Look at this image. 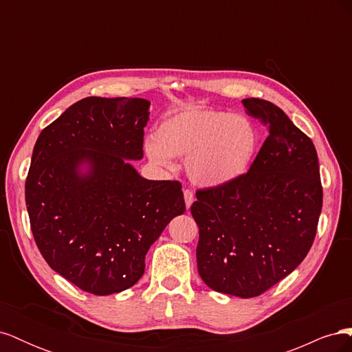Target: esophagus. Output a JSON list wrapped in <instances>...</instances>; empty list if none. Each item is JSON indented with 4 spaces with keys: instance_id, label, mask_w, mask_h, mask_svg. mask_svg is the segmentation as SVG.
Masks as SVG:
<instances>
[{
    "instance_id": "obj_1",
    "label": "esophagus",
    "mask_w": 352,
    "mask_h": 352,
    "mask_svg": "<svg viewBox=\"0 0 352 352\" xmlns=\"http://www.w3.org/2000/svg\"><path fill=\"white\" fill-rule=\"evenodd\" d=\"M184 198H185L186 208H189L190 206H192V202H194V192H192V190L185 189V190H184Z\"/></svg>"
}]
</instances>
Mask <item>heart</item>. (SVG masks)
I'll return each instance as SVG.
<instances>
[{
    "mask_svg": "<svg viewBox=\"0 0 352 352\" xmlns=\"http://www.w3.org/2000/svg\"><path fill=\"white\" fill-rule=\"evenodd\" d=\"M258 142L257 127L247 116L189 109L160 123L155 138H148L144 148L148 158L163 167L172 166V157L186 158L190 182L216 189L247 173Z\"/></svg>",
    "mask_w": 352,
    "mask_h": 352,
    "instance_id": "b5f03b06",
    "label": "heart"
}]
</instances>
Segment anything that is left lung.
Returning <instances> with one entry per match:
<instances>
[{
	"label": "left lung",
	"instance_id": "8db88e82",
	"mask_svg": "<svg viewBox=\"0 0 352 352\" xmlns=\"http://www.w3.org/2000/svg\"><path fill=\"white\" fill-rule=\"evenodd\" d=\"M270 127L248 173L228 186L197 190L190 212L199 229L198 273L212 291L239 298L265 292L310 251L323 190L313 141L282 109L242 100Z\"/></svg>",
	"mask_w": 352,
	"mask_h": 352
}]
</instances>
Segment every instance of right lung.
<instances>
[{"label":"right lung","mask_w":352,"mask_h":352,"mask_svg":"<svg viewBox=\"0 0 352 352\" xmlns=\"http://www.w3.org/2000/svg\"><path fill=\"white\" fill-rule=\"evenodd\" d=\"M144 98H83L38 136L25 197L30 229L50 267L94 295L133 286L145 255L185 212L177 180H148Z\"/></svg>","instance_id":"1"}]
</instances>
